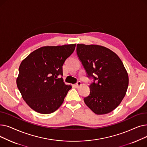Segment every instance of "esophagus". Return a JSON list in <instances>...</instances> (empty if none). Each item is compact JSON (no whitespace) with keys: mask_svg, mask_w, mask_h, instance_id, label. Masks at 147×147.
<instances>
[{"mask_svg":"<svg viewBox=\"0 0 147 147\" xmlns=\"http://www.w3.org/2000/svg\"><path fill=\"white\" fill-rule=\"evenodd\" d=\"M81 84H82L81 82L78 81V82H77L75 84H74V86L76 88H79V86H81Z\"/></svg>","mask_w":147,"mask_h":147,"instance_id":"1","label":"esophagus"}]
</instances>
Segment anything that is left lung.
Masks as SVG:
<instances>
[{
  "mask_svg": "<svg viewBox=\"0 0 147 147\" xmlns=\"http://www.w3.org/2000/svg\"><path fill=\"white\" fill-rule=\"evenodd\" d=\"M76 51L88 77L94 79L84 103L98 115L111 112L121 103L128 88V74L122 61L102 46L78 44Z\"/></svg>",
  "mask_w": 147,
  "mask_h": 147,
  "instance_id": "8db88e82",
  "label": "left lung"
}]
</instances>
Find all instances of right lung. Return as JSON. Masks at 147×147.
Returning a JSON list of instances; mask_svg holds the SVG:
<instances>
[{
	"mask_svg": "<svg viewBox=\"0 0 147 147\" xmlns=\"http://www.w3.org/2000/svg\"><path fill=\"white\" fill-rule=\"evenodd\" d=\"M76 44L43 46L31 53L19 67L17 87L23 99L35 111L47 114L63 103L71 86L63 82V65Z\"/></svg>",
	"mask_w": 147,
	"mask_h": 147,
	"instance_id": "right-lung-1",
	"label": "right lung"
}]
</instances>
